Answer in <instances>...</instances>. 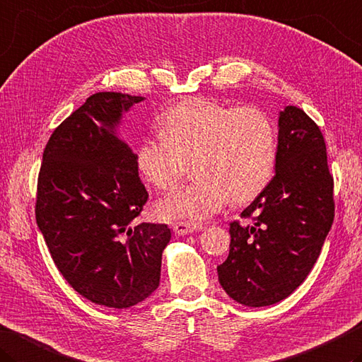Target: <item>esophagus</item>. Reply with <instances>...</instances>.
<instances>
[{
	"instance_id": "esophagus-1",
	"label": "esophagus",
	"mask_w": 362,
	"mask_h": 362,
	"mask_svg": "<svg viewBox=\"0 0 362 362\" xmlns=\"http://www.w3.org/2000/svg\"><path fill=\"white\" fill-rule=\"evenodd\" d=\"M173 228H174V232L177 233V235H188V233H193V232L201 230L204 226L202 224H197V223L179 221V223H175Z\"/></svg>"
}]
</instances>
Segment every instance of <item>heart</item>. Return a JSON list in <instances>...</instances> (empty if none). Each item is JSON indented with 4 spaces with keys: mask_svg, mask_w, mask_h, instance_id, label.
<instances>
[{
    "mask_svg": "<svg viewBox=\"0 0 362 362\" xmlns=\"http://www.w3.org/2000/svg\"><path fill=\"white\" fill-rule=\"evenodd\" d=\"M160 134L139 141L136 161L146 180L171 191L191 158L193 180L161 201L165 219L204 221L230 201L247 202L270 182L276 163L273 120L254 106L232 108L210 98H188L157 120Z\"/></svg>",
    "mask_w": 362,
    "mask_h": 362,
    "instance_id": "b5f03b06",
    "label": "heart"
}]
</instances>
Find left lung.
Wrapping results in <instances>:
<instances>
[{
	"label": "left lung",
	"instance_id": "8db88e82",
	"mask_svg": "<svg viewBox=\"0 0 362 362\" xmlns=\"http://www.w3.org/2000/svg\"><path fill=\"white\" fill-rule=\"evenodd\" d=\"M274 177L230 223L229 256L219 284L247 308L272 306L298 288L320 256L334 219L332 175L317 124L296 106L278 119Z\"/></svg>",
	"mask_w": 362,
	"mask_h": 362
}]
</instances>
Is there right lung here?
<instances>
[{"mask_svg":"<svg viewBox=\"0 0 362 362\" xmlns=\"http://www.w3.org/2000/svg\"><path fill=\"white\" fill-rule=\"evenodd\" d=\"M144 97L97 92L49 136L35 221L61 274L84 298L127 309L160 284L166 224L133 221L147 191L136 155L119 136L124 112Z\"/></svg>","mask_w":362,"mask_h":362,"instance_id":"1","label":"right lung"}]
</instances>
